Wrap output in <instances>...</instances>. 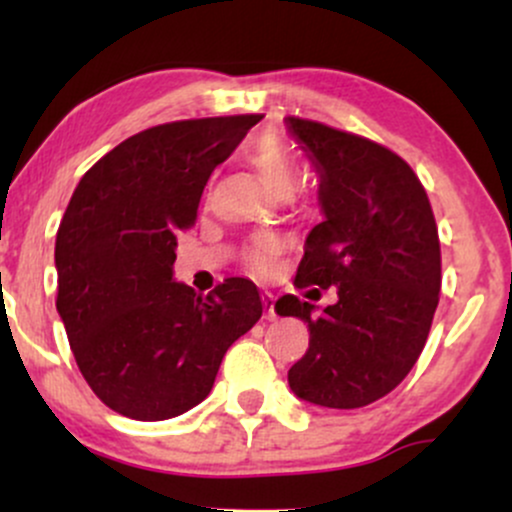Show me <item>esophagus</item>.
<instances>
[{"label":"esophagus","instance_id":"esophagus-1","mask_svg":"<svg viewBox=\"0 0 512 512\" xmlns=\"http://www.w3.org/2000/svg\"><path fill=\"white\" fill-rule=\"evenodd\" d=\"M274 293H269V291H264L262 293V305H264V317H267V320H274L276 317V313H274Z\"/></svg>","mask_w":512,"mask_h":512}]
</instances>
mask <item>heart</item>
<instances>
[{
  "mask_svg": "<svg viewBox=\"0 0 512 512\" xmlns=\"http://www.w3.org/2000/svg\"><path fill=\"white\" fill-rule=\"evenodd\" d=\"M250 166L257 170L264 185L276 195H291L298 180V163L281 139L264 137L248 151ZM279 252V240L276 238H260L252 248L250 257L255 267L264 269L274 260Z\"/></svg>",
  "mask_w": 512,
  "mask_h": 512,
  "instance_id": "1",
  "label": "heart"
}]
</instances>
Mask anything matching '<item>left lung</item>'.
<instances>
[{
	"label": "left lung",
	"instance_id": "1",
	"mask_svg": "<svg viewBox=\"0 0 512 512\" xmlns=\"http://www.w3.org/2000/svg\"><path fill=\"white\" fill-rule=\"evenodd\" d=\"M286 129L320 180L322 221L305 238L296 284L337 289L320 313L293 293L274 303L310 332L289 387L317 407H366L424 351L440 293L436 219L414 170L390 149L298 117Z\"/></svg>",
	"mask_w": 512,
	"mask_h": 512
}]
</instances>
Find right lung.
I'll use <instances>...</instances> for the list:
<instances>
[{
	"mask_svg": "<svg viewBox=\"0 0 512 512\" xmlns=\"http://www.w3.org/2000/svg\"><path fill=\"white\" fill-rule=\"evenodd\" d=\"M262 115L158 125L105 154L57 231V313L76 366L117 414L163 421L197 407L228 346L260 320L250 279L199 296L173 279L178 233L204 185Z\"/></svg>",
	"mask_w": 512,
	"mask_h": 512,
	"instance_id": "obj_1",
	"label": "right lung"
}]
</instances>
